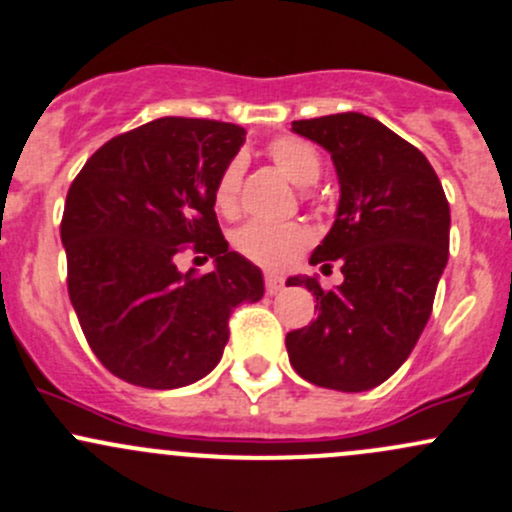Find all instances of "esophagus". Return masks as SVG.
<instances>
[{
    "mask_svg": "<svg viewBox=\"0 0 512 512\" xmlns=\"http://www.w3.org/2000/svg\"><path fill=\"white\" fill-rule=\"evenodd\" d=\"M282 287H284L282 277H277V274H267V277H265L267 294H279V292H282Z\"/></svg>",
    "mask_w": 512,
    "mask_h": 512,
    "instance_id": "obj_1",
    "label": "esophagus"
}]
</instances>
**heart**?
<instances>
[{"label":"heart","mask_w":512,"mask_h":512,"mask_svg":"<svg viewBox=\"0 0 512 512\" xmlns=\"http://www.w3.org/2000/svg\"><path fill=\"white\" fill-rule=\"evenodd\" d=\"M267 157L284 179L294 186H314L321 176L319 152L299 137H277L267 147ZM242 161L233 159L223 169L215 184V206L230 215L238 208ZM311 245V230L301 223H265L250 220L233 233V247L245 260L265 270H284Z\"/></svg>","instance_id":"b5f03b06"}]
</instances>
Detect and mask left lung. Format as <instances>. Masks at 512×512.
Returning <instances> with one entry per match:
<instances>
[{
    "label": "left lung",
    "mask_w": 512,
    "mask_h": 512,
    "mask_svg": "<svg viewBox=\"0 0 512 512\" xmlns=\"http://www.w3.org/2000/svg\"><path fill=\"white\" fill-rule=\"evenodd\" d=\"M292 132L336 166V220L309 262L331 270L338 260L343 282L324 292L316 277L287 279L314 292L319 309L287 333L289 363L319 387L370 390L405 363L427 326L449 260V203L427 157L373 117L297 120Z\"/></svg>",
    "instance_id": "obj_1"
}]
</instances>
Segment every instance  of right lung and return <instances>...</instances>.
<instances>
[{
	"mask_svg": "<svg viewBox=\"0 0 512 512\" xmlns=\"http://www.w3.org/2000/svg\"><path fill=\"white\" fill-rule=\"evenodd\" d=\"M245 142L230 122L159 117L102 144L68 188L61 240L68 294L98 360L117 378L174 390L223 358L228 319L260 301V267L228 250L215 184ZM184 244L213 273H181Z\"/></svg>",
	"mask_w": 512,
	"mask_h": 512,
	"instance_id": "add662e5",
	"label": "right lung"
}]
</instances>
